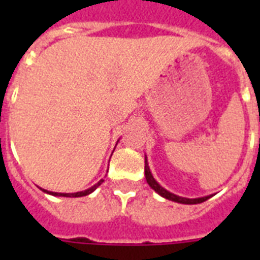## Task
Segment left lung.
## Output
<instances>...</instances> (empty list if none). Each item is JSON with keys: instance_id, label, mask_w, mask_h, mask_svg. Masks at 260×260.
I'll return each mask as SVG.
<instances>
[{"instance_id": "left-lung-1", "label": "left lung", "mask_w": 260, "mask_h": 260, "mask_svg": "<svg viewBox=\"0 0 260 260\" xmlns=\"http://www.w3.org/2000/svg\"><path fill=\"white\" fill-rule=\"evenodd\" d=\"M146 165H144V174H146V179L147 183L151 186V189H154L159 196H162V197L167 198V200H170V201L174 202H179V204H187V205H193V204H201V202L206 201L208 198H210L212 196H206V197H201V198H185V197H179V196H175V194L170 193L169 190H166L165 187L159 185L158 182L155 181V178L152 177V174L150 171V167H148V163H147V156H146Z\"/></svg>"}]
</instances>
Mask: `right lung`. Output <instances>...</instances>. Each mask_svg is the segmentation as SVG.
<instances>
[{"instance_id": "1", "label": "right lung", "mask_w": 260, "mask_h": 260, "mask_svg": "<svg viewBox=\"0 0 260 260\" xmlns=\"http://www.w3.org/2000/svg\"><path fill=\"white\" fill-rule=\"evenodd\" d=\"M102 182H104V179H101V181L98 182V183H95L94 186H91L90 189L87 190H83V191H77V193H54V191H47V190L42 189L44 193H48V194H52V196H59V197H83V196H87V194L93 193L94 190L97 189L98 186L101 185Z\"/></svg>"}]
</instances>
